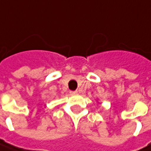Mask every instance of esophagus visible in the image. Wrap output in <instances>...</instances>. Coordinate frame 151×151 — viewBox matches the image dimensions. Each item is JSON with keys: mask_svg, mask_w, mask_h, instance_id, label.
<instances>
[{"mask_svg": "<svg viewBox=\"0 0 151 151\" xmlns=\"http://www.w3.org/2000/svg\"><path fill=\"white\" fill-rule=\"evenodd\" d=\"M78 92L77 91H70V94H77Z\"/></svg>", "mask_w": 151, "mask_h": 151, "instance_id": "1", "label": "esophagus"}]
</instances>
